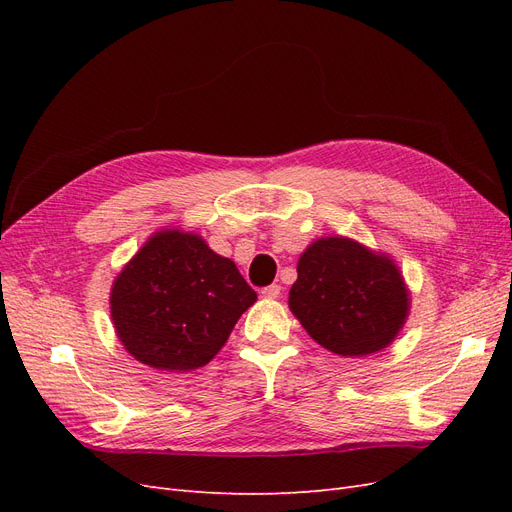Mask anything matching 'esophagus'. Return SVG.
I'll use <instances>...</instances> for the list:
<instances>
[{
    "instance_id": "esophagus-1",
    "label": "esophagus",
    "mask_w": 512,
    "mask_h": 512,
    "mask_svg": "<svg viewBox=\"0 0 512 512\" xmlns=\"http://www.w3.org/2000/svg\"><path fill=\"white\" fill-rule=\"evenodd\" d=\"M280 292H282V286H277V284H271V286L260 290V294L265 299H277V297H280Z\"/></svg>"
}]
</instances>
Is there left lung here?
Instances as JSON below:
<instances>
[{
	"label": "left lung",
	"mask_w": 512,
	"mask_h": 512,
	"mask_svg": "<svg viewBox=\"0 0 512 512\" xmlns=\"http://www.w3.org/2000/svg\"><path fill=\"white\" fill-rule=\"evenodd\" d=\"M290 312L309 337L342 356L389 346L410 312V292L395 262L346 237L318 239L301 254Z\"/></svg>",
	"instance_id": "left-lung-1"
}]
</instances>
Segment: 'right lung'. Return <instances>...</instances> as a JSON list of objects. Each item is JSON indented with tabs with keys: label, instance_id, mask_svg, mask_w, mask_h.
<instances>
[{
	"label": "right lung",
	"instance_id": "add662e5",
	"mask_svg": "<svg viewBox=\"0 0 512 512\" xmlns=\"http://www.w3.org/2000/svg\"><path fill=\"white\" fill-rule=\"evenodd\" d=\"M232 260L194 232L160 230L128 262L111 290V316L126 350L149 367L192 371L222 350L256 303Z\"/></svg>",
	"mask_w": 512,
	"mask_h": 512
}]
</instances>
